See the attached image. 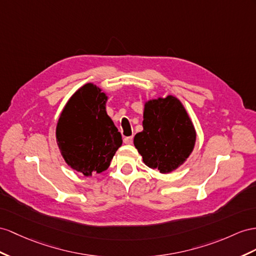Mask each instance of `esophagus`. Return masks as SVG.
Wrapping results in <instances>:
<instances>
[{
	"mask_svg": "<svg viewBox=\"0 0 256 256\" xmlns=\"http://www.w3.org/2000/svg\"><path fill=\"white\" fill-rule=\"evenodd\" d=\"M123 142H124V144H126V145H130V144L133 142V137H132V136H130V137H124Z\"/></svg>",
	"mask_w": 256,
	"mask_h": 256,
	"instance_id": "1",
	"label": "esophagus"
}]
</instances>
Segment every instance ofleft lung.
<instances>
[{
  "label": "left lung",
  "instance_id": "obj_1",
  "mask_svg": "<svg viewBox=\"0 0 256 256\" xmlns=\"http://www.w3.org/2000/svg\"><path fill=\"white\" fill-rule=\"evenodd\" d=\"M142 128L134 137V145L150 168L171 173L192 152L196 130L176 97L168 95L148 100L144 108Z\"/></svg>",
  "mask_w": 256,
  "mask_h": 256
}]
</instances>
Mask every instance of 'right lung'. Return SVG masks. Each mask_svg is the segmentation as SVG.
Listing matches in <instances>:
<instances>
[{"label":"right lung","instance_id":"add662e5","mask_svg":"<svg viewBox=\"0 0 256 256\" xmlns=\"http://www.w3.org/2000/svg\"><path fill=\"white\" fill-rule=\"evenodd\" d=\"M108 97L88 83L70 97L58 119L56 140L66 163L84 176L109 168L122 136L106 112Z\"/></svg>","mask_w":256,"mask_h":256}]
</instances>
